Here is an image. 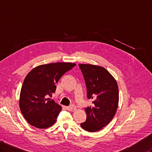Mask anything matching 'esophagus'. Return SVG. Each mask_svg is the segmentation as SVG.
I'll use <instances>...</instances> for the list:
<instances>
[{
	"label": "esophagus",
	"mask_w": 152,
	"mask_h": 152,
	"mask_svg": "<svg viewBox=\"0 0 152 152\" xmlns=\"http://www.w3.org/2000/svg\"><path fill=\"white\" fill-rule=\"evenodd\" d=\"M66 108L69 111H74L75 110H76V107L75 105H71V106H69L66 107Z\"/></svg>",
	"instance_id": "esophagus-1"
}]
</instances>
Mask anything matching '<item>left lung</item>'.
<instances>
[{
	"mask_svg": "<svg viewBox=\"0 0 152 152\" xmlns=\"http://www.w3.org/2000/svg\"><path fill=\"white\" fill-rule=\"evenodd\" d=\"M85 81L87 98L93 105L85 108L87 119L81 123L85 130L94 132L102 130L113 119L119 102L118 86L110 72L100 66L79 64Z\"/></svg>",
	"mask_w": 152,
	"mask_h": 152,
	"instance_id": "left-lung-1",
	"label": "left lung"
}]
</instances>
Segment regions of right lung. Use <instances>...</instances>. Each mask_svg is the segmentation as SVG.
Instances as JSON below:
<instances>
[{
    "mask_svg": "<svg viewBox=\"0 0 152 152\" xmlns=\"http://www.w3.org/2000/svg\"><path fill=\"white\" fill-rule=\"evenodd\" d=\"M75 65L61 62L42 65L28 74L21 88L19 105L31 125L47 128L55 123L61 107L49 97L55 92L60 77Z\"/></svg>",
    "mask_w": 152,
    "mask_h": 152,
    "instance_id": "right-lung-1",
    "label": "right lung"
}]
</instances>
